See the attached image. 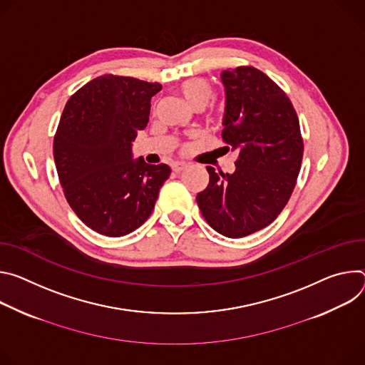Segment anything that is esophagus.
Wrapping results in <instances>:
<instances>
[{"label":"esophagus","mask_w":365,"mask_h":365,"mask_svg":"<svg viewBox=\"0 0 365 365\" xmlns=\"http://www.w3.org/2000/svg\"><path fill=\"white\" fill-rule=\"evenodd\" d=\"M185 167H187L185 162L177 160V162H174V164H173V171H175V173H180V171H182Z\"/></svg>","instance_id":"obj_1"}]
</instances>
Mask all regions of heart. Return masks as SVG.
I'll return each instance as SVG.
<instances>
[{
	"label": "heart",
	"instance_id": "obj_1",
	"mask_svg": "<svg viewBox=\"0 0 365 365\" xmlns=\"http://www.w3.org/2000/svg\"><path fill=\"white\" fill-rule=\"evenodd\" d=\"M180 94L192 108H203L213 97V88L203 78H190L178 87Z\"/></svg>",
	"mask_w": 365,
	"mask_h": 365
}]
</instances>
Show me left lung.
I'll return each mask as SVG.
<instances>
[{"instance_id": "left-lung-1", "label": "left lung", "mask_w": 365, "mask_h": 365, "mask_svg": "<svg viewBox=\"0 0 365 365\" xmlns=\"http://www.w3.org/2000/svg\"><path fill=\"white\" fill-rule=\"evenodd\" d=\"M223 142L239 153L232 174L207 167L197 194L206 222L226 237H244L277 219L294 190L303 158L296 110L272 79L252 66L220 73Z\"/></svg>"}]
</instances>
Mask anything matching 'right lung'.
I'll list each match as a JSON object with an SVG mask.
<instances>
[{"label": "right lung", "instance_id": "1", "mask_svg": "<svg viewBox=\"0 0 365 365\" xmlns=\"http://www.w3.org/2000/svg\"><path fill=\"white\" fill-rule=\"evenodd\" d=\"M158 83L103 75L66 103L53 140V158L75 215L100 235L118 237L150 216L167 164L133 159V140L149 121Z\"/></svg>", "mask_w": 365, "mask_h": 365}]
</instances>
